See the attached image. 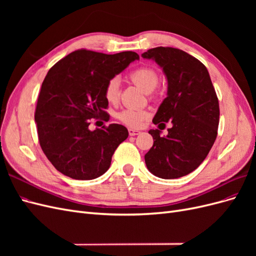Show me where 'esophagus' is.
Instances as JSON below:
<instances>
[{
  "label": "esophagus",
  "mask_w": 256,
  "mask_h": 256,
  "mask_svg": "<svg viewBox=\"0 0 256 256\" xmlns=\"http://www.w3.org/2000/svg\"><path fill=\"white\" fill-rule=\"evenodd\" d=\"M128 132H129V136H134L140 134V131H138V130H136V129H132V128L128 129Z\"/></svg>",
  "instance_id": "1"
}]
</instances>
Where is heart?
I'll use <instances>...</instances> for the list:
<instances>
[{"label": "heart", "instance_id": "b5f03b06", "mask_svg": "<svg viewBox=\"0 0 256 256\" xmlns=\"http://www.w3.org/2000/svg\"><path fill=\"white\" fill-rule=\"evenodd\" d=\"M128 79L146 92H150L154 99L157 97L154 88L159 84L160 76L156 69L148 66H142L134 69L128 74ZM120 81L118 78H112L106 82L104 86V98L109 104H118L120 100ZM150 113L142 109H125L116 114V118L125 125L138 128L141 127L144 122L148 118Z\"/></svg>", "mask_w": 256, "mask_h": 256}]
</instances>
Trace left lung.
Listing matches in <instances>:
<instances>
[{
	"mask_svg": "<svg viewBox=\"0 0 256 256\" xmlns=\"http://www.w3.org/2000/svg\"><path fill=\"white\" fill-rule=\"evenodd\" d=\"M142 56L156 60L168 85L152 122L159 128L172 122L166 136L158 129L148 131L154 144L144 157L146 166L164 180L188 175L207 157L218 134L219 100L210 76L202 62L180 49L157 47Z\"/></svg>",
	"mask_w": 256,
	"mask_h": 256,
	"instance_id": "left-lung-1",
	"label": "left lung"
}]
</instances>
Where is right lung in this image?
Returning <instances> with one entry per match:
<instances>
[{"label":"right lung","mask_w":256,"mask_h":256,"mask_svg":"<svg viewBox=\"0 0 256 256\" xmlns=\"http://www.w3.org/2000/svg\"><path fill=\"white\" fill-rule=\"evenodd\" d=\"M138 60L132 51L116 54L80 49L54 64L42 84L35 110L38 141L52 166L72 180L104 174L126 127L111 124L90 131L92 118L108 122L106 82Z\"/></svg>","instance_id":"obj_1"}]
</instances>
